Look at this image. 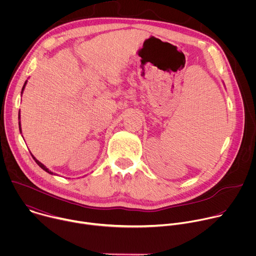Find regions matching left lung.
Segmentation results:
<instances>
[{
  "label": "left lung",
  "instance_id": "8db88e82",
  "mask_svg": "<svg viewBox=\"0 0 256 256\" xmlns=\"http://www.w3.org/2000/svg\"><path fill=\"white\" fill-rule=\"evenodd\" d=\"M224 85H225V84H224Z\"/></svg>",
  "mask_w": 256,
  "mask_h": 256
}]
</instances>
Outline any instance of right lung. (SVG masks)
<instances>
[{
    "mask_svg": "<svg viewBox=\"0 0 256 256\" xmlns=\"http://www.w3.org/2000/svg\"><path fill=\"white\" fill-rule=\"evenodd\" d=\"M26 84H27V80L25 81V83H24V85H23V88H22V91H21V96H22V93H23V91H24V89H25V86H26ZM18 120H19V130H20V134H22V130H21V122H20V112H19V116H18ZM32 157H33V159H34V161L38 163V165L42 168V169H44L46 172H48V173H50V174H52V175H56V173H54V172H52L48 168H46V165H44L42 162H40L38 159H36L33 155H32Z\"/></svg>",
    "mask_w": 256,
    "mask_h": 256,
    "instance_id": "add662e5",
    "label": "right lung"
}]
</instances>
